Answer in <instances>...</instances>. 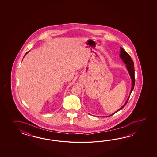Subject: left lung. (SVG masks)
Segmentation results:
<instances>
[{"mask_svg": "<svg viewBox=\"0 0 157 157\" xmlns=\"http://www.w3.org/2000/svg\"><path fill=\"white\" fill-rule=\"evenodd\" d=\"M120 57L121 59L123 60L124 63V64H126V67L127 68V71L129 73V75L130 76L132 80V87H131V89L130 93V95H129V97H128L127 100L126 101L125 103L124 104V105L122 107H121L120 108L117 110L116 112H114V113L112 114L110 116H112L113 114L116 113L118 111L121 110L122 108H123L127 104V101L128 100L129 98L130 97L131 94L132 93V90H133V88H134V86H135V70H134V64H133V62L132 59H131L130 55L128 54L127 53V52L124 50V49L120 47Z\"/></svg>", "mask_w": 157, "mask_h": 157, "instance_id": "left-lung-1", "label": "left lung"}]
</instances>
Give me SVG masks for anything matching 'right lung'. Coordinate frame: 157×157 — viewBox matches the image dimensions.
Here are the masks:
<instances>
[{
  "label": "right lung",
  "instance_id": "1",
  "mask_svg": "<svg viewBox=\"0 0 157 157\" xmlns=\"http://www.w3.org/2000/svg\"><path fill=\"white\" fill-rule=\"evenodd\" d=\"M29 51H28V52H26V53L25 54V56H26V54H27L28 53H29ZM25 56H24V57H25Z\"/></svg>",
  "mask_w": 157,
  "mask_h": 157
}]
</instances>
